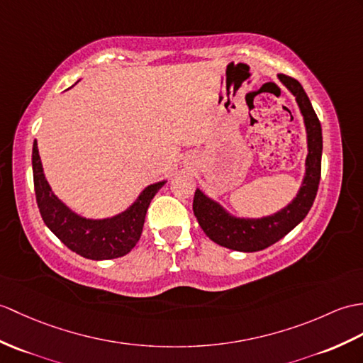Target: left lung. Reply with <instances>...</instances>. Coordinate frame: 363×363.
Wrapping results in <instances>:
<instances>
[{
  "label": "left lung",
  "instance_id": "obj_1",
  "mask_svg": "<svg viewBox=\"0 0 363 363\" xmlns=\"http://www.w3.org/2000/svg\"><path fill=\"white\" fill-rule=\"evenodd\" d=\"M278 79L296 96L303 119H305L308 133L306 174L297 198L278 213L261 218V220H244V218L230 216L220 204L208 199L201 190L195 191L193 213L201 229L210 240L232 250H263L286 237L294 227L305 220L314 204L318 190L320 174H322V125L300 83L284 74H278Z\"/></svg>",
  "mask_w": 363,
  "mask_h": 363
}]
</instances>
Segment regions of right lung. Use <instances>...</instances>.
I'll list each match as a JSON object with an SVG mask.
<instances>
[{"label":"right lung","instance_id":"obj_1","mask_svg":"<svg viewBox=\"0 0 363 363\" xmlns=\"http://www.w3.org/2000/svg\"><path fill=\"white\" fill-rule=\"evenodd\" d=\"M33 187L45 224L67 249L88 259H111L128 254L136 246L151 199L165 182L150 185L123 213L106 220H86L71 212L58 199L45 178L37 140L32 148Z\"/></svg>","mask_w":363,"mask_h":363}]
</instances>
